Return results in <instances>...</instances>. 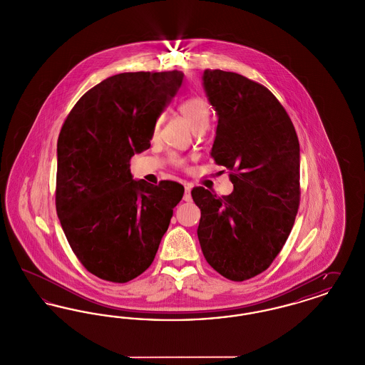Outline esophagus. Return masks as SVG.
Returning a JSON list of instances; mask_svg holds the SVG:
<instances>
[{
	"label": "esophagus",
	"mask_w": 365,
	"mask_h": 365,
	"mask_svg": "<svg viewBox=\"0 0 365 365\" xmlns=\"http://www.w3.org/2000/svg\"><path fill=\"white\" fill-rule=\"evenodd\" d=\"M191 189H192V185L191 183H186L185 185V194H183V200L185 201H191Z\"/></svg>",
	"instance_id": "esophagus-1"
}]
</instances>
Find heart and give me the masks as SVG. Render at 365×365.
I'll use <instances>...</instances> for the list:
<instances>
[{
    "mask_svg": "<svg viewBox=\"0 0 365 365\" xmlns=\"http://www.w3.org/2000/svg\"><path fill=\"white\" fill-rule=\"evenodd\" d=\"M179 112L182 116L190 123L191 128L195 133H204L208 128L209 120H210V108L208 103L201 97H191L185 100L179 105ZM160 128V122H157L155 127V134H157ZM173 161L176 165L183 164V158L180 157H173Z\"/></svg>",
    "mask_w": 365,
    "mask_h": 365,
    "instance_id": "b5f03b06",
    "label": "heart"
}]
</instances>
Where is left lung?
<instances>
[{
    "label": "left lung",
    "mask_w": 365,
    "mask_h": 365,
    "mask_svg": "<svg viewBox=\"0 0 365 365\" xmlns=\"http://www.w3.org/2000/svg\"><path fill=\"white\" fill-rule=\"evenodd\" d=\"M202 86L217 115L210 157L231 171L234 190H191L201 209L198 241L209 265L241 282L282 250L299 205V143L277 97L235 72L205 70Z\"/></svg>",
    "instance_id": "left-lung-1"
}]
</instances>
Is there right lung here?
Here are the masks:
<instances>
[{
	"label": "right lung",
	"instance_id": "add662e5",
	"mask_svg": "<svg viewBox=\"0 0 365 365\" xmlns=\"http://www.w3.org/2000/svg\"><path fill=\"white\" fill-rule=\"evenodd\" d=\"M183 72H123L90 88L57 140L56 209L88 272L125 283L155 260L182 185L134 179L130 158L150 148L157 119Z\"/></svg>",
	"mask_w": 365,
	"mask_h": 365
}]
</instances>
